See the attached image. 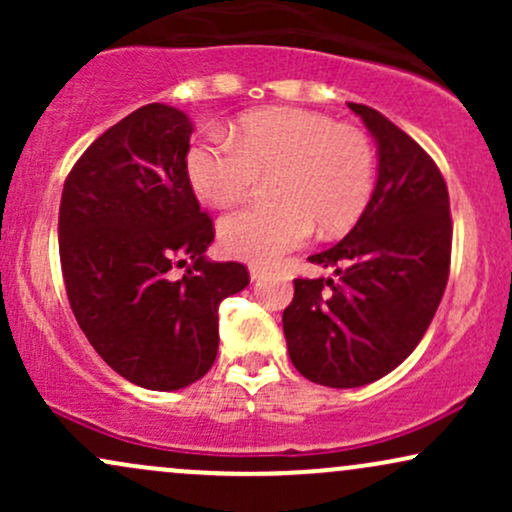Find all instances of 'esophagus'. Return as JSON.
<instances>
[{"instance_id": "1", "label": "esophagus", "mask_w": 512, "mask_h": 512, "mask_svg": "<svg viewBox=\"0 0 512 512\" xmlns=\"http://www.w3.org/2000/svg\"><path fill=\"white\" fill-rule=\"evenodd\" d=\"M262 276H267V267H262V264H250V279L260 281Z\"/></svg>"}]
</instances>
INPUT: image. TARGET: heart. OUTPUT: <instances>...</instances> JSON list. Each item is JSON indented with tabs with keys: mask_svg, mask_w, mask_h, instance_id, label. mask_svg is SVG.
Listing matches in <instances>:
<instances>
[{
	"mask_svg": "<svg viewBox=\"0 0 512 512\" xmlns=\"http://www.w3.org/2000/svg\"><path fill=\"white\" fill-rule=\"evenodd\" d=\"M375 146L361 127L339 125L305 108H264L243 115L228 139L190 146L187 180L211 207H231L260 175H272L276 204L223 216L221 248L236 260L269 264L301 248L313 228L344 233L361 219L375 190Z\"/></svg>",
	"mask_w": 512,
	"mask_h": 512,
	"instance_id": "b5f03b06",
	"label": "heart"
}]
</instances>
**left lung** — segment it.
I'll use <instances>...</instances> for the list:
<instances>
[{
	"instance_id": "1",
	"label": "left lung",
	"mask_w": 512,
	"mask_h": 512,
	"mask_svg": "<svg viewBox=\"0 0 512 512\" xmlns=\"http://www.w3.org/2000/svg\"><path fill=\"white\" fill-rule=\"evenodd\" d=\"M378 142V182L361 219L310 262L337 279H293L284 310L291 363L327 387H361L421 342L450 274V197L436 161L378 110L349 103Z\"/></svg>"
}]
</instances>
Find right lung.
Here are the masks:
<instances>
[{"label": "right lung", "mask_w": 512, "mask_h": 512, "mask_svg": "<svg viewBox=\"0 0 512 512\" xmlns=\"http://www.w3.org/2000/svg\"><path fill=\"white\" fill-rule=\"evenodd\" d=\"M192 122L149 103L103 132L64 180L60 262L67 298L98 356L129 383L180 390L219 351V305L250 284L209 262L214 223L187 180ZM175 266H187L180 280Z\"/></svg>", "instance_id": "right-lung-1"}]
</instances>
